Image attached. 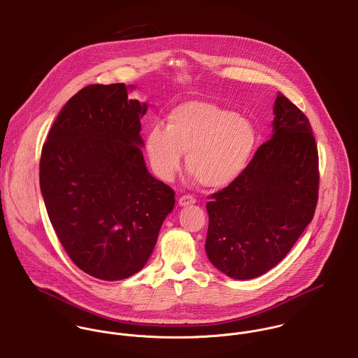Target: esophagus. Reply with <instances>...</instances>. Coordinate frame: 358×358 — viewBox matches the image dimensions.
<instances>
[{"label":"esophagus","instance_id":"esophagus-1","mask_svg":"<svg viewBox=\"0 0 358 358\" xmlns=\"http://www.w3.org/2000/svg\"><path fill=\"white\" fill-rule=\"evenodd\" d=\"M195 202H196V199L194 196H191V195H184V196H181L178 199V205L180 206H189V205H194Z\"/></svg>","mask_w":358,"mask_h":358}]
</instances>
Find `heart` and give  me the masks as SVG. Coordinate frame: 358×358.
I'll return each instance as SVG.
<instances>
[{"label":"heart","mask_w":358,"mask_h":358,"mask_svg":"<svg viewBox=\"0 0 358 358\" xmlns=\"http://www.w3.org/2000/svg\"><path fill=\"white\" fill-rule=\"evenodd\" d=\"M257 143L250 120L212 102L188 101L173 108L164 129L152 127L145 152L153 171L170 180L185 155L187 171L205 188L232 184L248 167Z\"/></svg>","instance_id":"heart-1"}]
</instances>
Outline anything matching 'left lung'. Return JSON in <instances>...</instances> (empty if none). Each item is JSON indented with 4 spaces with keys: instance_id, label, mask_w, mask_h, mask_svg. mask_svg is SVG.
I'll list each match as a JSON object with an SVG mask.
<instances>
[{
    "instance_id": "1",
    "label": "left lung",
    "mask_w": 358,
    "mask_h": 358,
    "mask_svg": "<svg viewBox=\"0 0 358 358\" xmlns=\"http://www.w3.org/2000/svg\"><path fill=\"white\" fill-rule=\"evenodd\" d=\"M273 112L271 140L206 205V255L234 280L275 267L311 222L318 199V153L308 119L281 92Z\"/></svg>"
}]
</instances>
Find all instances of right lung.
Listing matches in <instances>:
<instances>
[{"label":"right lung","instance_id":"right-lung-1","mask_svg":"<svg viewBox=\"0 0 358 358\" xmlns=\"http://www.w3.org/2000/svg\"><path fill=\"white\" fill-rule=\"evenodd\" d=\"M136 85L92 84L66 102L40 160L50 221L73 263L91 277L119 281L143 270L174 191L143 160L148 103Z\"/></svg>","mask_w":358,"mask_h":358}]
</instances>
